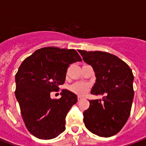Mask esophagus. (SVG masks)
Wrapping results in <instances>:
<instances>
[{
	"mask_svg": "<svg viewBox=\"0 0 146 146\" xmlns=\"http://www.w3.org/2000/svg\"><path fill=\"white\" fill-rule=\"evenodd\" d=\"M83 98H84L83 96H80V95H78V96H77V99H78V101L81 100V99H83Z\"/></svg>",
	"mask_w": 146,
	"mask_h": 146,
	"instance_id": "esophagus-1",
	"label": "esophagus"
}]
</instances>
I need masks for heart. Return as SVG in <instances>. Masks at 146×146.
Here are the masks:
<instances>
[{
  "instance_id": "obj_1",
  "label": "heart",
  "mask_w": 146,
  "mask_h": 146,
  "mask_svg": "<svg viewBox=\"0 0 146 146\" xmlns=\"http://www.w3.org/2000/svg\"><path fill=\"white\" fill-rule=\"evenodd\" d=\"M89 86L84 83H75L70 86V90L78 95H84L88 92Z\"/></svg>"
}]
</instances>
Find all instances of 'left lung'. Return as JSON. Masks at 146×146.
Masks as SVG:
<instances>
[{
    "instance_id": "obj_1",
    "label": "left lung",
    "mask_w": 146,
    "mask_h": 146,
    "mask_svg": "<svg viewBox=\"0 0 146 146\" xmlns=\"http://www.w3.org/2000/svg\"><path fill=\"white\" fill-rule=\"evenodd\" d=\"M83 59L92 66L96 81L91 93L105 95L90 100L84 112V122L90 131L100 137L116 135L125 125L134 98V76L128 65L120 58L103 51L78 50Z\"/></svg>"
}]
</instances>
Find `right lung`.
<instances>
[{"instance_id":"right-lung-1","label":"right lung","mask_w":146,"mask_h":146,"mask_svg":"<svg viewBox=\"0 0 146 146\" xmlns=\"http://www.w3.org/2000/svg\"><path fill=\"white\" fill-rule=\"evenodd\" d=\"M82 60L74 49L46 47L22 62L15 74V97L28 131L40 139L56 138L66 130V116L77 96L63 89L59 99L51 92L59 90L70 64Z\"/></svg>"}]
</instances>
